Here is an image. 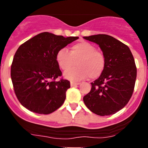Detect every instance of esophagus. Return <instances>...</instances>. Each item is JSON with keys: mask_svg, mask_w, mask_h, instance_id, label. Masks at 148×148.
Listing matches in <instances>:
<instances>
[{"mask_svg": "<svg viewBox=\"0 0 148 148\" xmlns=\"http://www.w3.org/2000/svg\"><path fill=\"white\" fill-rule=\"evenodd\" d=\"M79 84H80V83L75 82V81H71V83H70L71 86H78V85H79Z\"/></svg>", "mask_w": 148, "mask_h": 148, "instance_id": "obj_1", "label": "esophagus"}]
</instances>
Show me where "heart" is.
I'll return each instance as SVG.
<instances>
[{
  "label": "heart",
  "instance_id": "b5f03b06",
  "mask_svg": "<svg viewBox=\"0 0 148 148\" xmlns=\"http://www.w3.org/2000/svg\"><path fill=\"white\" fill-rule=\"evenodd\" d=\"M56 60L64 71L75 66L76 62L78 67L64 74V77L73 81L84 80L88 76L96 79L101 75L105 66L102 53L97 50L93 45L85 41L73 45L69 52L66 49H60L56 56Z\"/></svg>",
  "mask_w": 148,
  "mask_h": 148
}]
</instances>
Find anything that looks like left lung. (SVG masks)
I'll list each match as a JSON object with an SVG mask.
<instances>
[{"label":"left lung","instance_id":"8db88e82","mask_svg":"<svg viewBox=\"0 0 148 148\" xmlns=\"http://www.w3.org/2000/svg\"><path fill=\"white\" fill-rule=\"evenodd\" d=\"M84 38L97 44L105 58L102 73L84 97L85 104L98 115L114 114L126 106L133 94L137 72L133 55L126 45L110 35Z\"/></svg>","mask_w":148,"mask_h":148}]
</instances>
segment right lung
<instances>
[{
	"mask_svg": "<svg viewBox=\"0 0 148 148\" xmlns=\"http://www.w3.org/2000/svg\"><path fill=\"white\" fill-rule=\"evenodd\" d=\"M78 37H64L45 32L18 47L11 65L15 94L23 106L34 113L49 114L62 106L70 82L61 79L57 52Z\"/></svg>",
	"mask_w": 148,
	"mask_h": 148,
	"instance_id": "obj_1",
	"label": "right lung"
}]
</instances>
